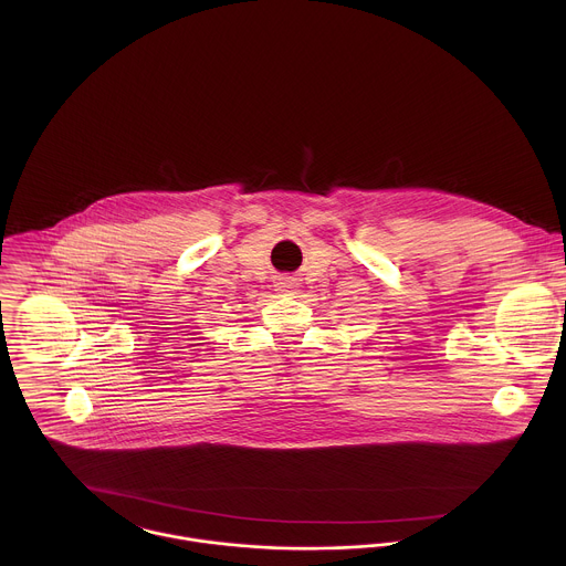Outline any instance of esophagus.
<instances>
[{
  "label": "esophagus",
  "mask_w": 566,
  "mask_h": 566,
  "mask_svg": "<svg viewBox=\"0 0 566 566\" xmlns=\"http://www.w3.org/2000/svg\"><path fill=\"white\" fill-rule=\"evenodd\" d=\"M276 287H279V292H285V294H294L296 292V283L292 279H281L276 283Z\"/></svg>",
  "instance_id": "1"
}]
</instances>
